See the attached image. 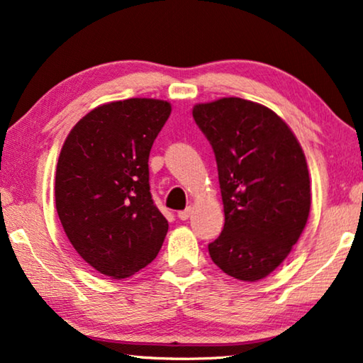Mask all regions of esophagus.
I'll return each mask as SVG.
<instances>
[{"instance_id": "34e87169", "label": "esophagus", "mask_w": 363, "mask_h": 363, "mask_svg": "<svg viewBox=\"0 0 363 363\" xmlns=\"http://www.w3.org/2000/svg\"><path fill=\"white\" fill-rule=\"evenodd\" d=\"M191 215H192V206H187L186 210L177 211V216H179V220H182V221L189 220V216H191Z\"/></svg>"}]
</instances>
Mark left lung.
Instances as JSON below:
<instances>
[{"mask_svg": "<svg viewBox=\"0 0 363 363\" xmlns=\"http://www.w3.org/2000/svg\"><path fill=\"white\" fill-rule=\"evenodd\" d=\"M194 119L215 152L224 228L211 260L240 281L263 279L291 254L306 228L312 195L306 155L272 109L220 99L199 103Z\"/></svg>", "mask_w": 363, "mask_h": 363, "instance_id": "8db88e82", "label": "left lung"}]
</instances>
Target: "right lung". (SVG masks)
Returning <instances> with one entry per match:
<instances>
[{
  "label": "right lung",
  "mask_w": 363,
  "mask_h": 363,
  "mask_svg": "<svg viewBox=\"0 0 363 363\" xmlns=\"http://www.w3.org/2000/svg\"><path fill=\"white\" fill-rule=\"evenodd\" d=\"M169 114L163 100L106 103L85 114L61 148L55 200L62 229L91 268L114 279L145 268L168 233L150 194L148 157Z\"/></svg>",
  "instance_id": "1"
}]
</instances>
